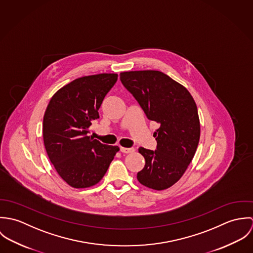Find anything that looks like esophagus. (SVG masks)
<instances>
[{"mask_svg":"<svg viewBox=\"0 0 253 253\" xmlns=\"http://www.w3.org/2000/svg\"><path fill=\"white\" fill-rule=\"evenodd\" d=\"M120 151H121L122 153L128 154V153L134 152V148H125V147H121V148H120Z\"/></svg>","mask_w":253,"mask_h":253,"instance_id":"1","label":"esophagus"}]
</instances>
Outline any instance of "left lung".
Masks as SVG:
<instances>
[{"mask_svg": "<svg viewBox=\"0 0 253 253\" xmlns=\"http://www.w3.org/2000/svg\"><path fill=\"white\" fill-rule=\"evenodd\" d=\"M146 117L158 123L155 151L140 147L144 169L138 181L148 188L165 190L175 184L192 162L200 140L198 109L190 92L165 73L154 70L120 74Z\"/></svg>", "mask_w": 253, "mask_h": 253, "instance_id": "8db88e82", "label": "left lung"}]
</instances>
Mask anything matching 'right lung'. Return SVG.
<instances>
[{
  "label": "right lung",
  "instance_id": "obj_1",
  "mask_svg": "<svg viewBox=\"0 0 253 253\" xmlns=\"http://www.w3.org/2000/svg\"><path fill=\"white\" fill-rule=\"evenodd\" d=\"M117 80V74L106 73L76 79L55 92L44 112L45 151L59 176L73 188L97 184L120 150L87 135Z\"/></svg>",
  "mask_w": 253,
  "mask_h": 253
}]
</instances>
